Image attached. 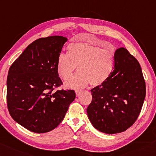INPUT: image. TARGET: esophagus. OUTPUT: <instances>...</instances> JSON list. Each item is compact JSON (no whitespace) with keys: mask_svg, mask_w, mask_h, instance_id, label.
Masks as SVG:
<instances>
[{"mask_svg":"<svg viewBox=\"0 0 156 156\" xmlns=\"http://www.w3.org/2000/svg\"><path fill=\"white\" fill-rule=\"evenodd\" d=\"M75 93H76V96H79V95L81 93V90H75Z\"/></svg>","mask_w":156,"mask_h":156,"instance_id":"esophagus-1","label":"esophagus"}]
</instances>
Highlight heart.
Wrapping results in <instances>:
<instances>
[{"mask_svg":"<svg viewBox=\"0 0 156 156\" xmlns=\"http://www.w3.org/2000/svg\"><path fill=\"white\" fill-rule=\"evenodd\" d=\"M68 55L60 53L57 70L59 76L68 80L77 66L79 73L66 83L69 88H81L90 83L96 86L108 80L115 65L114 48H101L91 43L76 42L68 46Z\"/></svg>","mask_w":156,"mask_h":156,"instance_id":"b5f03b06","label":"heart"}]
</instances>
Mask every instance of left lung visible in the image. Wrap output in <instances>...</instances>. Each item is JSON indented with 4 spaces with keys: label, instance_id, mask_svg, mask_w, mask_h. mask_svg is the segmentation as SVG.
I'll list each match as a JSON object with an SVG mask.
<instances>
[{
    "label": "left lung",
    "instance_id": "8db88e82",
    "mask_svg": "<svg viewBox=\"0 0 156 156\" xmlns=\"http://www.w3.org/2000/svg\"><path fill=\"white\" fill-rule=\"evenodd\" d=\"M90 92L92 99L87 114L95 129L108 134L127 129L140 114L146 94L138 60L126 48L117 49L113 72Z\"/></svg>",
    "mask_w": 156,
    "mask_h": 156
}]
</instances>
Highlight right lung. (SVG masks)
Returning a JSON list of instances; mask_svg holds the SVG:
<instances>
[{"label": "right lung", "mask_w": 156, "mask_h": 156, "mask_svg": "<svg viewBox=\"0 0 156 156\" xmlns=\"http://www.w3.org/2000/svg\"><path fill=\"white\" fill-rule=\"evenodd\" d=\"M67 40L61 35L35 40L8 72L9 112L16 122L31 132L42 133L56 128L76 97L73 90L54 91L62 84L57 62Z\"/></svg>", "instance_id": "1"}]
</instances>
